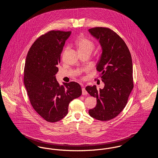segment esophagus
Returning a JSON list of instances; mask_svg holds the SVG:
<instances>
[{
  "label": "esophagus",
  "mask_w": 158,
  "mask_h": 158,
  "mask_svg": "<svg viewBox=\"0 0 158 158\" xmlns=\"http://www.w3.org/2000/svg\"><path fill=\"white\" fill-rule=\"evenodd\" d=\"M82 95H85L88 94V92L85 89V88H83L82 89Z\"/></svg>",
  "instance_id": "34e87169"
}]
</instances>
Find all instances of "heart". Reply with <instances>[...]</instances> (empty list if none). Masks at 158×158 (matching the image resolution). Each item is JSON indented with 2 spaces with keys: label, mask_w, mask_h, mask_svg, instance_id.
<instances>
[{
  "label": "heart",
  "mask_w": 158,
  "mask_h": 158,
  "mask_svg": "<svg viewBox=\"0 0 158 158\" xmlns=\"http://www.w3.org/2000/svg\"><path fill=\"white\" fill-rule=\"evenodd\" d=\"M78 53L90 52L94 48V43L90 39L84 36H80L76 40L75 42Z\"/></svg>",
  "instance_id": "obj_1"
}]
</instances>
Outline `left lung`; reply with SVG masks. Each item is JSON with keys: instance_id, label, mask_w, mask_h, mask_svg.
Returning a JSON list of instances; mask_svg holds the SVG:
<instances>
[{"instance_id": "1", "label": "left lung", "mask_w": 158, "mask_h": 158, "mask_svg": "<svg viewBox=\"0 0 158 158\" xmlns=\"http://www.w3.org/2000/svg\"><path fill=\"white\" fill-rule=\"evenodd\" d=\"M89 32L99 40L102 47L97 70L105 84L99 90L95 85L86 87L90 96L97 101L96 106L89 110V114L98 120H110L125 108L134 86L131 56L124 40L114 31L95 27Z\"/></svg>"}]
</instances>
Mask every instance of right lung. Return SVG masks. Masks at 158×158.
<instances>
[{"label": "right lung", "mask_w": 158, "mask_h": 158, "mask_svg": "<svg viewBox=\"0 0 158 158\" xmlns=\"http://www.w3.org/2000/svg\"><path fill=\"white\" fill-rule=\"evenodd\" d=\"M70 31H50L41 35L31 47L24 68L23 82L31 104L45 120L54 123L68 113L69 103L82 94L78 83H63L56 78L57 65Z\"/></svg>", "instance_id": "add662e5"}]
</instances>
